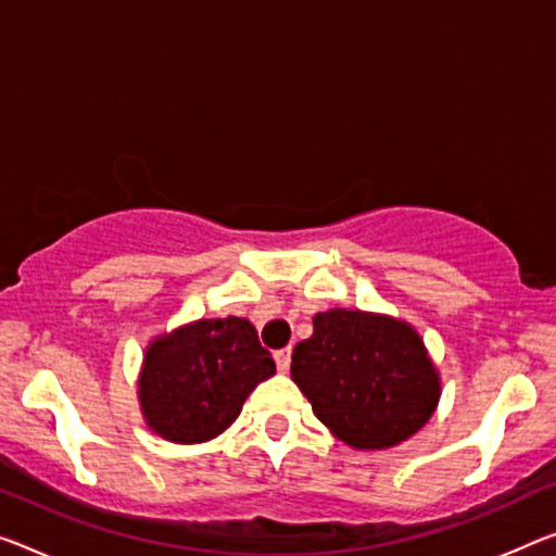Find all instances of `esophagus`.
<instances>
[{
  "instance_id": "obj_1",
  "label": "esophagus",
  "mask_w": 556,
  "mask_h": 556,
  "mask_svg": "<svg viewBox=\"0 0 556 556\" xmlns=\"http://www.w3.org/2000/svg\"><path fill=\"white\" fill-rule=\"evenodd\" d=\"M273 357H276L278 370H280V372H288V367H290V348L276 350V353H273Z\"/></svg>"
}]
</instances>
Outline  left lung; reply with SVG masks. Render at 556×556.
<instances>
[{
	"mask_svg": "<svg viewBox=\"0 0 556 556\" xmlns=\"http://www.w3.org/2000/svg\"><path fill=\"white\" fill-rule=\"evenodd\" d=\"M290 378L318 420L355 450L400 445L430 420L440 375L413 326L332 307L298 343Z\"/></svg>",
	"mask_w": 556,
	"mask_h": 556,
	"instance_id": "obj_1",
	"label": "left lung"
}]
</instances>
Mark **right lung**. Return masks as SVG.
<instances>
[{"label": "right lung", "mask_w": 556, "mask_h": 556, "mask_svg": "<svg viewBox=\"0 0 556 556\" xmlns=\"http://www.w3.org/2000/svg\"><path fill=\"white\" fill-rule=\"evenodd\" d=\"M276 363L245 318L195 320L153 340L143 355L139 403L153 432L178 445L218 438Z\"/></svg>", "instance_id": "right-lung-1"}]
</instances>
